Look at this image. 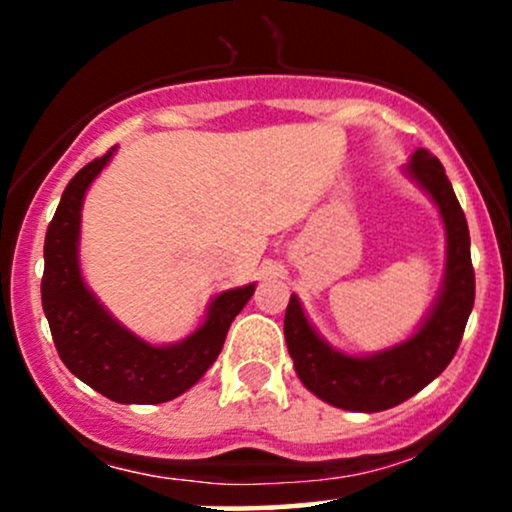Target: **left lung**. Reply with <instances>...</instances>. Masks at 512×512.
I'll return each mask as SVG.
<instances>
[{"label":"left lung","mask_w":512,"mask_h":512,"mask_svg":"<svg viewBox=\"0 0 512 512\" xmlns=\"http://www.w3.org/2000/svg\"><path fill=\"white\" fill-rule=\"evenodd\" d=\"M402 170L431 197L445 228L443 284L419 327L375 354H346L315 330L296 293L286 308V346L298 378L322 402L346 411H385L424 390L448 368L474 305L469 228L443 163L416 149Z\"/></svg>","instance_id":"8db88e82"}]
</instances>
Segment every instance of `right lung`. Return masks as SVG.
I'll use <instances>...</instances> for the list:
<instances>
[{
  "mask_svg": "<svg viewBox=\"0 0 512 512\" xmlns=\"http://www.w3.org/2000/svg\"><path fill=\"white\" fill-rule=\"evenodd\" d=\"M117 146L69 180L45 233L43 310L60 358L79 380L120 404H161L199 383L221 354L231 322L255 293V284L216 293L204 322L173 344H151L127 330L86 286L79 262L81 209L91 182Z\"/></svg>",
  "mask_w": 512,
  "mask_h": 512,
  "instance_id": "1",
  "label": "right lung"
}]
</instances>
